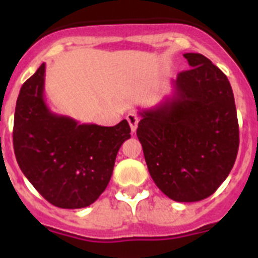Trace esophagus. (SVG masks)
Masks as SVG:
<instances>
[{
  "label": "esophagus",
  "instance_id": "obj_1",
  "mask_svg": "<svg viewBox=\"0 0 258 258\" xmlns=\"http://www.w3.org/2000/svg\"><path fill=\"white\" fill-rule=\"evenodd\" d=\"M126 120L127 122H129V125H131V129L132 132H136L137 131V126H138V122H140V117L136 115V113H127L126 115Z\"/></svg>",
  "mask_w": 258,
  "mask_h": 258
}]
</instances>
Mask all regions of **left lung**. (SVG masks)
Segmentation results:
<instances>
[{
  "instance_id": "obj_1",
  "label": "left lung",
  "mask_w": 258,
  "mask_h": 258,
  "mask_svg": "<svg viewBox=\"0 0 258 258\" xmlns=\"http://www.w3.org/2000/svg\"><path fill=\"white\" fill-rule=\"evenodd\" d=\"M190 70L173 93L140 109L137 137L156 186L174 202L211 197L227 178L239 149L234 94L226 75L208 58L186 52Z\"/></svg>"
}]
</instances>
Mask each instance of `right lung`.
<instances>
[{
    "label": "right lung",
    "mask_w": 258,
    "mask_h": 258,
    "mask_svg": "<svg viewBox=\"0 0 258 258\" xmlns=\"http://www.w3.org/2000/svg\"><path fill=\"white\" fill-rule=\"evenodd\" d=\"M45 63L20 89L14 117V152L23 174L52 206L79 209L106 190L116 155L131 138L126 120L115 126L80 124L56 115L44 98Z\"/></svg>",
    "instance_id": "right-lung-1"
}]
</instances>
